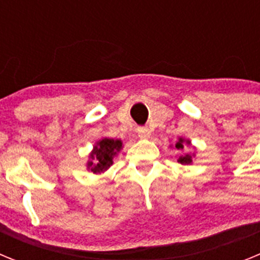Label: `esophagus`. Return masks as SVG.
Wrapping results in <instances>:
<instances>
[{"label": "esophagus", "mask_w": 260, "mask_h": 260, "mask_svg": "<svg viewBox=\"0 0 260 260\" xmlns=\"http://www.w3.org/2000/svg\"><path fill=\"white\" fill-rule=\"evenodd\" d=\"M151 135L150 128L147 127H139L138 128V137L141 138V139H148Z\"/></svg>", "instance_id": "34e87169"}]
</instances>
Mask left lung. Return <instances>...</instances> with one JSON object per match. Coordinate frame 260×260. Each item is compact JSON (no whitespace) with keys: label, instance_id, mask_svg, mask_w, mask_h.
Here are the masks:
<instances>
[{"label":"left lung","instance_id":"8db88e82","mask_svg":"<svg viewBox=\"0 0 260 260\" xmlns=\"http://www.w3.org/2000/svg\"><path fill=\"white\" fill-rule=\"evenodd\" d=\"M191 144V142L189 141V139H185V138H178V142L176 143V148L177 150H183V147L185 146H190ZM195 153H191V152H185L182 153V155L178 157V160L177 161L181 162L182 165H189V164H192V158H194Z\"/></svg>","mask_w":260,"mask_h":260}]
</instances>
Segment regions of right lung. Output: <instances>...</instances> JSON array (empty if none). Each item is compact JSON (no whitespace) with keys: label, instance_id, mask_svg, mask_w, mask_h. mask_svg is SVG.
I'll list each match as a JSON object with an SVG mask.
<instances>
[{"label":"right lung","instance_id":"right-lung-1","mask_svg":"<svg viewBox=\"0 0 260 260\" xmlns=\"http://www.w3.org/2000/svg\"><path fill=\"white\" fill-rule=\"evenodd\" d=\"M122 150L121 139L103 138L96 142L93 150L89 153V160L87 161V171L95 174L104 173L113 164V157Z\"/></svg>","mask_w":260,"mask_h":260}]
</instances>
